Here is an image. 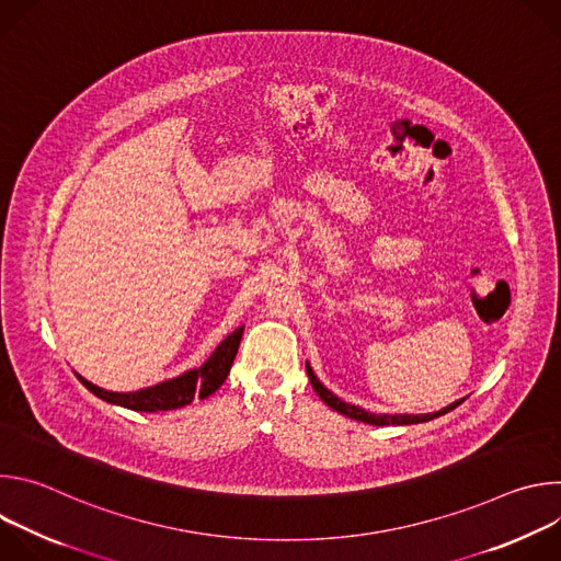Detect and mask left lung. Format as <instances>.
Masks as SVG:
<instances>
[{
    "label": "left lung",
    "instance_id": "1",
    "mask_svg": "<svg viewBox=\"0 0 561 561\" xmlns=\"http://www.w3.org/2000/svg\"><path fill=\"white\" fill-rule=\"evenodd\" d=\"M306 373H308V379H310L314 392L319 394V399H322V402H324L327 407H331L333 411H337V413H342V415H346V417H351V420H357V422H364V424H373V426H388V424H392V426H407V424L431 422V420H435V417H439V415H446L448 411L457 409V407L463 402V399H466V397H463V399H457V402L448 404L446 409H442V411H437V413H426V415H375V413H368V411H364V409H359V407H355V404H346L344 399H340L333 390H329L322 381L317 379V375H314V370L310 368L308 362H306Z\"/></svg>",
    "mask_w": 561,
    "mask_h": 561
}]
</instances>
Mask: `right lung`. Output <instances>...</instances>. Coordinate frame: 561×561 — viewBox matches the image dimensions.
I'll return each mask as SVG.
<instances>
[{
    "mask_svg": "<svg viewBox=\"0 0 561 561\" xmlns=\"http://www.w3.org/2000/svg\"><path fill=\"white\" fill-rule=\"evenodd\" d=\"M242 335H244V327L234 329L226 340L219 342V346L210 353V357L199 368H191L173 379L159 381L154 386H146V388H139L133 392L106 390V388H100L93 381L84 379L79 373H75V375L95 397L104 399V402H108V404H115V407H122L128 411H139V413L175 411V409L188 407L195 397L206 399L224 383V379L230 373L232 359L237 355L239 342H242Z\"/></svg>",
    "mask_w": 561,
    "mask_h": 561,
    "instance_id": "add662e5",
    "label": "right lung"
}]
</instances>
